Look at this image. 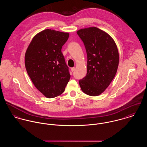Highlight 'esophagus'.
Wrapping results in <instances>:
<instances>
[{"instance_id":"esophagus-1","label":"esophagus","mask_w":147,"mask_h":147,"mask_svg":"<svg viewBox=\"0 0 147 147\" xmlns=\"http://www.w3.org/2000/svg\"><path fill=\"white\" fill-rule=\"evenodd\" d=\"M75 67H72V68H71V70L72 72H74V71H75Z\"/></svg>"}]
</instances>
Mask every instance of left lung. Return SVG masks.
Instances as JSON below:
<instances>
[{
    "label": "left lung",
    "mask_w": 147,
    "mask_h": 147,
    "mask_svg": "<svg viewBox=\"0 0 147 147\" xmlns=\"http://www.w3.org/2000/svg\"><path fill=\"white\" fill-rule=\"evenodd\" d=\"M87 53V74L79 80L82 91L90 96L103 93L114 79L119 66V54L112 38L95 27L77 31Z\"/></svg>",
    "instance_id": "8db88e82"
}]
</instances>
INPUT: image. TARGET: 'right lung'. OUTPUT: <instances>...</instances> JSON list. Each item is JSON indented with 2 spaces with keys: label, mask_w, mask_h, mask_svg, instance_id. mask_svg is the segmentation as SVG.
I'll return each instance as SVG.
<instances>
[{
  "label": "right lung",
  "mask_w": 147,
  "mask_h": 147,
  "mask_svg": "<svg viewBox=\"0 0 147 147\" xmlns=\"http://www.w3.org/2000/svg\"><path fill=\"white\" fill-rule=\"evenodd\" d=\"M68 37V32L46 29L33 38L27 49V72L36 89L48 98L63 93L70 79L61 51Z\"/></svg>",
  "instance_id": "1"
}]
</instances>
